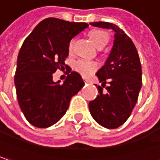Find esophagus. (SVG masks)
Segmentation results:
<instances>
[{"label": "esophagus", "instance_id": "34e87169", "mask_svg": "<svg viewBox=\"0 0 160 160\" xmlns=\"http://www.w3.org/2000/svg\"><path fill=\"white\" fill-rule=\"evenodd\" d=\"M84 81H85V83H89L90 81L88 80H87V79H84Z\"/></svg>", "mask_w": 160, "mask_h": 160}]
</instances>
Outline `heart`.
<instances>
[{"mask_svg":"<svg viewBox=\"0 0 160 160\" xmlns=\"http://www.w3.org/2000/svg\"><path fill=\"white\" fill-rule=\"evenodd\" d=\"M89 37L92 40L95 45L98 48L101 46H105L108 42V34L107 32L100 30V29H97L90 32ZM74 44V39H72L69 43V50L72 51ZM74 70L79 72L80 75H82L83 77H89L90 75H92L98 69V64L95 62L92 61H88L84 59H79L74 62Z\"/></svg>","mask_w":160,"mask_h":160,"instance_id":"obj_1","label":"heart"}]
</instances>
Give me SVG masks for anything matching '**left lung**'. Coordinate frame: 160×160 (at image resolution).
Listing matches in <instances>:
<instances>
[{"label": "left lung", "instance_id": "1", "mask_svg": "<svg viewBox=\"0 0 160 160\" xmlns=\"http://www.w3.org/2000/svg\"><path fill=\"white\" fill-rule=\"evenodd\" d=\"M91 26L112 29L114 45L104 66L97 72L102 87L109 83L107 92L98 86V97L88 103L90 114L101 126L115 129L123 124L135 107L142 85V65L132 39L118 26L108 22H91Z\"/></svg>", "mask_w": 160, "mask_h": 160}]
</instances>
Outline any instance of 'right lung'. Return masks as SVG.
<instances>
[{
  "label": "right lung",
  "instance_id": "1",
  "mask_svg": "<svg viewBox=\"0 0 160 160\" xmlns=\"http://www.w3.org/2000/svg\"><path fill=\"white\" fill-rule=\"evenodd\" d=\"M88 27L85 22L48 18L25 39L14 82L18 105L32 125L47 128L56 123L66 113L71 98L84 86L76 72L70 71L62 84L54 82L52 74L65 65L70 41Z\"/></svg>",
  "mask_w": 160,
  "mask_h": 160
}]
</instances>
